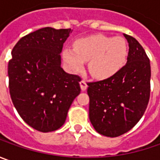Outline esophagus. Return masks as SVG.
Wrapping results in <instances>:
<instances>
[{
  "mask_svg": "<svg viewBox=\"0 0 160 160\" xmlns=\"http://www.w3.org/2000/svg\"><path fill=\"white\" fill-rule=\"evenodd\" d=\"M80 87H81V90L82 91H85V90L87 89V83L85 81H81L80 82Z\"/></svg>",
  "mask_w": 160,
  "mask_h": 160,
  "instance_id": "34e87169",
  "label": "esophagus"
}]
</instances>
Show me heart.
I'll return each mask as SVG.
<instances>
[{
  "mask_svg": "<svg viewBox=\"0 0 160 160\" xmlns=\"http://www.w3.org/2000/svg\"><path fill=\"white\" fill-rule=\"evenodd\" d=\"M128 55L126 41L120 36L92 34L77 40L75 48L63 50V58L70 70L78 72L88 61L92 77L106 79L115 76L126 65Z\"/></svg>",
  "mask_w": 160,
  "mask_h": 160,
  "instance_id": "b5f03b06",
  "label": "heart"
}]
</instances>
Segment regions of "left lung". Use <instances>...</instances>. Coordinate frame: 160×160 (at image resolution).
<instances>
[{
	"instance_id": "obj_1",
	"label": "left lung",
	"mask_w": 160,
	"mask_h": 160,
	"mask_svg": "<svg viewBox=\"0 0 160 160\" xmlns=\"http://www.w3.org/2000/svg\"><path fill=\"white\" fill-rule=\"evenodd\" d=\"M128 42L127 62L113 77L88 83L89 118L97 132L117 137L131 130L143 116L151 93V64L138 41Z\"/></svg>"
}]
</instances>
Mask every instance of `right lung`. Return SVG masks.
<instances>
[{
	"label": "right lung",
	"mask_w": 160,
	"mask_h": 160,
	"mask_svg": "<svg viewBox=\"0 0 160 160\" xmlns=\"http://www.w3.org/2000/svg\"><path fill=\"white\" fill-rule=\"evenodd\" d=\"M68 29L44 28L22 37L8 65L11 101L28 126L42 132L63 126L68 111L80 93L81 78L61 68Z\"/></svg>",
	"instance_id": "add662e5"
}]
</instances>
